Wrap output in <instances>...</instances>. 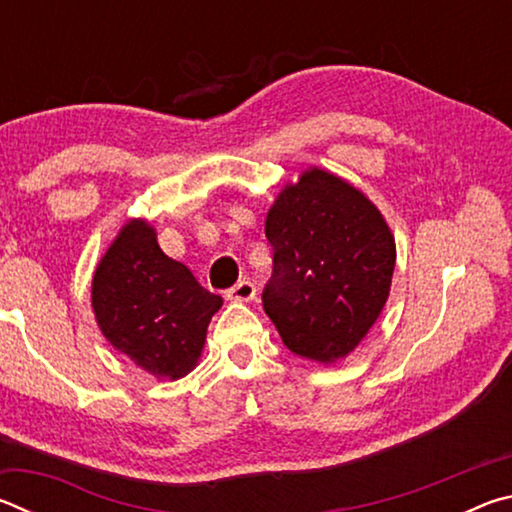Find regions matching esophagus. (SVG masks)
I'll use <instances>...</instances> for the list:
<instances>
[{
    "mask_svg": "<svg viewBox=\"0 0 512 512\" xmlns=\"http://www.w3.org/2000/svg\"><path fill=\"white\" fill-rule=\"evenodd\" d=\"M255 296H257V289L250 280H241L228 291V300L232 302H250Z\"/></svg>",
    "mask_w": 512,
    "mask_h": 512,
    "instance_id": "esophagus-1",
    "label": "esophagus"
}]
</instances>
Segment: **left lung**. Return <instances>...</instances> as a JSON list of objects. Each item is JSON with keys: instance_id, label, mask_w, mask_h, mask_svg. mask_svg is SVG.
Returning <instances> with one entry per match:
<instances>
[{"instance_id": "8db88e82", "label": "left lung", "mask_w": 512, "mask_h": 512, "mask_svg": "<svg viewBox=\"0 0 512 512\" xmlns=\"http://www.w3.org/2000/svg\"><path fill=\"white\" fill-rule=\"evenodd\" d=\"M273 280L264 311L291 352L332 366L366 339L395 271V237L370 198L309 167L266 214Z\"/></svg>"}]
</instances>
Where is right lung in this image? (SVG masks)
Listing matches in <instances>:
<instances>
[{
	"label": "right lung",
	"instance_id": "add662e5",
	"mask_svg": "<svg viewBox=\"0 0 512 512\" xmlns=\"http://www.w3.org/2000/svg\"><path fill=\"white\" fill-rule=\"evenodd\" d=\"M185 264L167 257L146 219H128L92 275V311L106 341L155 379L198 366L207 325L221 309Z\"/></svg>",
	"mask_w": 512,
	"mask_h": 512
}]
</instances>
